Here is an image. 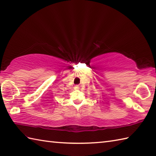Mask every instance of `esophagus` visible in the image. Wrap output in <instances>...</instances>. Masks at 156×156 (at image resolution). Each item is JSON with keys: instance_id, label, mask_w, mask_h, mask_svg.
<instances>
[{"instance_id": "1", "label": "esophagus", "mask_w": 156, "mask_h": 156, "mask_svg": "<svg viewBox=\"0 0 156 156\" xmlns=\"http://www.w3.org/2000/svg\"><path fill=\"white\" fill-rule=\"evenodd\" d=\"M78 88H79L78 85H76V86L74 87V89H78Z\"/></svg>"}]
</instances>
